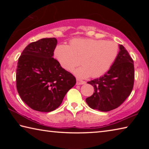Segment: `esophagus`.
Masks as SVG:
<instances>
[{
    "label": "esophagus",
    "mask_w": 149,
    "mask_h": 149,
    "mask_svg": "<svg viewBox=\"0 0 149 149\" xmlns=\"http://www.w3.org/2000/svg\"><path fill=\"white\" fill-rule=\"evenodd\" d=\"M86 84V82L84 81L83 80H81L79 79H77V82H76V84L77 85H84V84Z\"/></svg>",
    "instance_id": "34e87169"
}]
</instances>
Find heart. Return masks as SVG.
Wrapping results in <instances>:
<instances>
[{
  "mask_svg": "<svg viewBox=\"0 0 149 149\" xmlns=\"http://www.w3.org/2000/svg\"><path fill=\"white\" fill-rule=\"evenodd\" d=\"M119 53V46L114 41L96 39H73L70 45L60 44L54 50V56L60 65L71 72L79 64H82L74 71L77 77L84 79L99 77L107 73L114 64Z\"/></svg>",
  "mask_w": 149,
  "mask_h": 149,
  "instance_id": "1",
  "label": "heart"
}]
</instances>
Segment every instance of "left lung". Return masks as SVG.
<instances>
[{"label":"left lung","instance_id":"obj_1","mask_svg":"<svg viewBox=\"0 0 149 149\" xmlns=\"http://www.w3.org/2000/svg\"><path fill=\"white\" fill-rule=\"evenodd\" d=\"M107 73L87 84L94 87L93 95L86 99L90 108L108 112L119 107L132 91L135 79L133 60L123 45Z\"/></svg>","mask_w":149,"mask_h":149}]
</instances>
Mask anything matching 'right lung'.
I'll use <instances>...</instances> for the list:
<instances>
[{
  "instance_id": "add662e5",
  "label": "right lung",
  "mask_w": 149,
  "mask_h": 149,
  "mask_svg": "<svg viewBox=\"0 0 149 149\" xmlns=\"http://www.w3.org/2000/svg\"><path fill=\"white\" fill-rule=\"evenodd\" d=\"M56 44L54 37L31 42L17 62V93L28 107L39 112L56 110L76 84L74 75L62 68L53 58Z\"/></svg>"
}]
</instances>
